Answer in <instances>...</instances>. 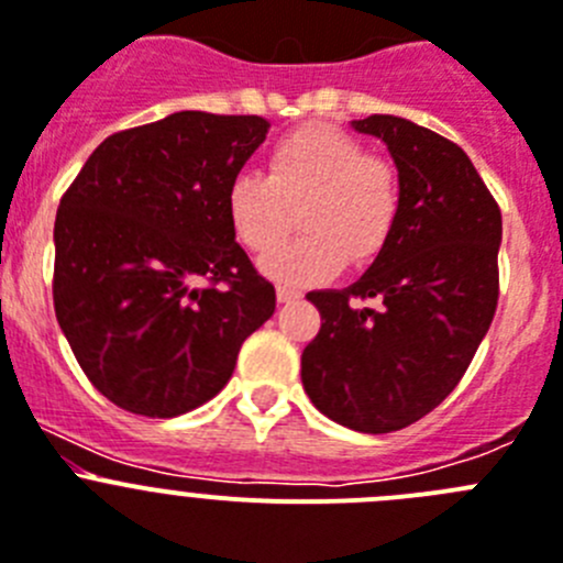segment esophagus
I'll use <instances>...</instances> for the list:
<instances>
[{
	"instance_id": "esophagus-1",
	"label": "esophagus",
	"mask_w": 563,
	"mask_h": 563,
	"mask_svg": "<svg viewBox=\"0 0 563 563\" xmlns=\"http://www.w3.org/2000/svg\"><path fill=\"white\" fill-rule=\"evenodd\" d=\"M302 294L297 288H288V286H277V302H294L300 300Z\"/></svg>"
}]
</instances>
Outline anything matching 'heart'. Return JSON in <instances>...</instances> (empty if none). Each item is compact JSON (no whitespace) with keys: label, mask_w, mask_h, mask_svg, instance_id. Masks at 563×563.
Masks as SVG:
<instances>
[{"label":"heart","mask_w":563,"mask_h":563,"mask_svg":"<svg viewBox=\"0 0 563 563\" xmlns=\"http://www.w3.org/2000/svg\"><path fill=\"white\" fill-rule=\"evenodd\" d=\"M224 205L235 238L257 255L287 234L297 209L307 232L261 266L275 280L313 283L382 255L401 210V179L347 131L302 125L272 145L266 176H232Z\"/></svg>","instance_id":"heart-1"}]
</instances>
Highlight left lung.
Listing matches in <instances>:
<instances>
[{"instance_id":"1","label":"left lung","mask_w":563,"mask_h":563,"mask_svg":"<svg viewBox=\"0 0 563 563\" xmlns=\"http://www.w3.org/2000/svg\"><path fill=\"white\" fill-rule=\"evenodd\" d=\"M351 125L387 145L401 210L353 286L308 294L322 328L302 351V387L342 427L387 434L432 412L488 333L503 212L452 140L393 114Z\"/></svg>"}]
</instances>
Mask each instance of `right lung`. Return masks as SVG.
Instances as JSON below:
<instances>
[{
    "label": "right lung",
    "instance_id": "add662e5",
    "mask_svg": "<svg viewBox=\"0 0 563 563\" xmlns=\"http://www.w3.org/2000/svg\"><path fill=\"white\" fill-rule=\"evenodd\" d=\"M266 134L257 114L176 111L106 136L60 199L55 317L120 409L176 418L207 404L275 313L224 205Z\"/></svg>",
    "mask_w": 563,
    "mask_h": 563
}]
</instances>
